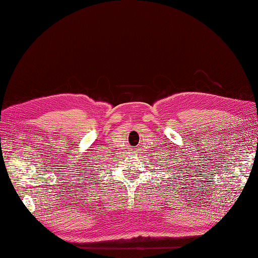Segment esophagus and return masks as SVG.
Returning <instances> with one entry per match:
<instances>
[{
    "instance_id": "esophagus-1",
    "label": "esophagus",
    "mask_w": 258,
    "mask_h": 258,
    "mask_svg": "<svg viewBox=\"0 0 258 258\" xmlns=\"http://www.w3.org/2000/svg\"><path fill=\"white\" fill-rule=\"evenodd\" d=\"M131 150H133V153H134V154H137L139 149H131Z\"/></svg>"
}]
</instances>
